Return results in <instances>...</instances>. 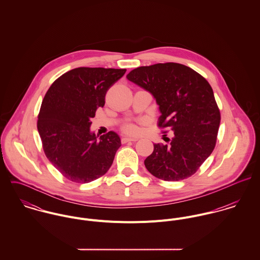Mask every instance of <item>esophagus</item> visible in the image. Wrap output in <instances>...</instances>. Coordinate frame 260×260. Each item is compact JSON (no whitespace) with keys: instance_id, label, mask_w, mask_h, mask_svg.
Returning a JSON list of instances; mask_svg holds the SVG:
<instances>
[{"instance_id":"34e87169","label":"esophagus","mask_w":260,"mask_h":260,"mask_svg":"<svg viewBox=\"0 0 260 260\" xmlns=\"http://www.w3.org/2000/svg\"><path fill=\"white\" fill-rule=\"evenodd\" d=\"M135 142V141H137V139L136 138H130V137H123L122 139H121V142L124 144V143H127V142Z\"/></svg>"}]
</instances>
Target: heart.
<instances>
[{
	"instance_id": "obj_1",
	"label": "heart",
	"mask_w": 260,
	"mask_h": 260,
	"mask_svg": "<svg viewBox=\"0 0 260 260\" xmlns=\"http://www.w3.org/2000/svg\"><path fill=\"white\" fill-rule=\"evenodd\" d=\"M122 130H123V132H125L127 134L134 135V134H136L138 132V127L134 123H127V124H125L122 127Z\"/></svg>"
}]
</instances>
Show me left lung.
Here are the masks:
<instances>
[{"label":"left lung","mask_w":260,"mask_h":260,"mask_svg":"<svg viewBox=\"0 0 260 260\" xmlns=\"http://www.w3.org/2000/svg\"><path fill=\"white\" fill-rule=\"evenodd\" d=\"M127 79L149 91L159 105L158 127L173 131L166 145L154 144L149 172L165 181L190 177L216 145L220 111L207 80L185 65L158 63L132 70Z\"/></svg>","instance_id":"1"}]
</instances>
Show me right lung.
Returning a JSON list of instances; mask_svg holds the SVG:
<instances>
[{"label": "right lung", "instance_id": "1", "mask_svg": "<svg viewBox=\"0 0 260 260\" xmlns=\"http://www.w3.org/2000/svg\"><path fill=\"white\" fill-rule=\"evenodd\" d=\"M126 69L75 68L48 89L38 115L37 128L46 157L68 180L88 183L111 167L119 136L110 131L100 140L90 132L98 107Z\"/></svg>", "mask_w": 260, "mask_h": 260}]
</instances>
